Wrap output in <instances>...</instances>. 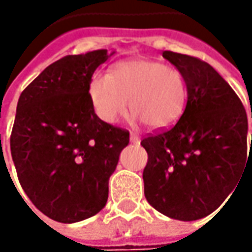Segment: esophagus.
<instances>
[{
    "instance_id": "esophagus-1",
    "label": "esophagus",
    "mask_w": 252,
    "mask_h": 252,
    "mask_svg": "<svg viewBox=\"0 0 252 252\" xmlns=\"http://www.w3.org/2000/svg\"><path fill=\"white\" fill-rule=\"evenodd\" d=\"M130 141L133 144H139L140 143V137L137 134H134V133H130Z\"/></svg>"
}]
</instances>
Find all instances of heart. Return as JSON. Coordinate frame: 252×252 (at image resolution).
Masks as SVG:
<instances>
[{"instance_id": "1", "label": "heart", "mask_w": 252, "mask_h": 252, "mask_svg": "<svg viewBox=\"0 0 252 252\" xmlns=\"http://www.w3.org/2000/svg\"><path fill=\"white\" fill-rule=\"evenodd\" d=\"M88 92L94 109L103 122H118L130 106L133 121H143L151 129L174 123L187 102L182 74L147 59L122 62L111 75L95 74Z\"/></svg>"}]
</instances>
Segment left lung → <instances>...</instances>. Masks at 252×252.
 <instances>
[{
  "mask_svg": "<svg viewBox=\"0 0 252 252\" xmlns=\"http://www.w3.org/2000/svg\"><path fill=\"white\" fill-rule=\"evenodd\" d=\"M162 57L185 80L187 106L171 129L141 140L144 195L162 215L192 221L213 213L243 179L252 134L247 156L246 109L210 64L168 50Z\"/></svg>",
  "mask_w": 252,
  "mask_h": 252,
  "instance_id": "obj_1",
  "label": "left lung"
}]
</instances>
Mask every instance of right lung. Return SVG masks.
<instances>
[{
  "instance_id": "right-lung-1",
  "label": "right lung",
  "mask_w": 252,
  "mask_h": 252,
  "mask_svg": "<svg viewBox=\"0 0 252 252\" xmlns=\"http://www.w3.org/2000/svg\"><path fill=\"white\" fill-rule=\"evenodd\" d=\"M115 52L65 56L46 67L19 96L11 154L21 187L60 223L96 215L129 131L101 121L90 99L94 71Z\"/></svg>"
}]
</instances>
